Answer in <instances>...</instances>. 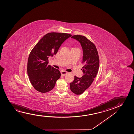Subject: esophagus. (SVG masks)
Masks as SVG:
<instances>
[{"instance_id":"34e87169","label":"esophagus","mask_w":134,"mask_h":134,"mask_svg":"<svg viewBox=\"0 0 134 134\" xmlns=\"http://www.w3.org/2000/svg\"><path fill=\"white\" fill-rule=\"evenodd\" d=\"M62 75H66V74H67L68 72L66 71H64V70H62V71L61 72Z\"/></svg>"}]
</instances>
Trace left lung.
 <instances>
[{
  "label": "left lung",
  "instance_id": "8db88e82",
  "mask_svg": "<svg viewBox=\"0 0 134 134\" xmlns=\"http://www.w3.org/2000/svg\"><path fill=\"white\" fill-rule=\"evenodd\" d=\"M78 41L83 50V75L81 78L75 76L73 81L70 83V89L74 93L80 95L91 86L97 76L99 66V59L95 45L86 37L74 35L71 37Z\"/></svg>",
  "mask_w": 134,
  "mask_h": 134
}]
</instances>
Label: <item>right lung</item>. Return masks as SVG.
<instances>
[{"mask_svg": "<svg viewBox=\"0 0 134 134\" xmlns=\"http://www.w3.org/2000/svg\"><path fill=\"white\" fill-rule=\"evenodd\" d=\"M71 36L67 33H48L31 50L28 59L27 74L31 84L37 91L49 92L60 77L59 70L48 65V59L56 54L63 43Z\"/></svg>", "mask_w": 134, "mask_h": 134, "instance_id": "add662e5", "label": "right lung"}]
</instances>
